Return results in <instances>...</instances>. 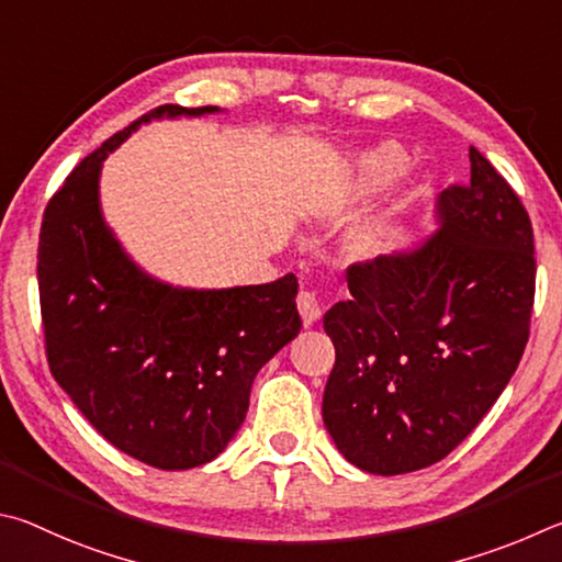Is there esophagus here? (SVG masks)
I'll return each instance as SVG.
<instances>
[{"label":"esophagus","instance_id":"esophagus-1","mask_svg":"<svg viewBox=\"0 0 562 562\" xmlns=\"http://www.w3.org/2000/svg\"><path fill=\"white\" fill-rule=\"evenodd\" d=\"M299 313H301V318H303V326H313V323L321 318L323 308H321V301L316 296V291L303 289L299 293Z\"/></svg>","mask_w":562,"mask_h":562}]
</instances>
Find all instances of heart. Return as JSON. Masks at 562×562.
I'll list each match as a JSON object with an SVG mask.
<instances>
[{
	"mask_svg": "<svg viewBox=\"0 0 562 562\" xmlns=\"http://www.w3.org/2000/svg\"><path fill=\"white\" fill-rule=\"evenodd\" d=\"M405 167L407 155L397 145L382 143L378 147H370V150L360 153L352 160L346 182L340 187V196L348 202L368 200V196L378 194L395 182L405 172ZM412 210H415V196L402 194L397 200H392L385 210L352 226L346 239L352 259L366 263L390 259L405 241L412 224Z\"/></svg>",
	"mask_w": 562,
	"mask_h": 562,
	"instance_id": "1",
	"label": "heart"
}]
</instances>
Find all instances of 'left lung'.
Wrapping results in <instances>:
<instances>
[{"mask_svg": "<svg viewBox=\"0 0 562 562\" xmlns=\"http://www.w3.org/2000/svg\"><path fill=\"white\" fill-rule=\"evenodd\" d=\"M471 182L439 194V229L348 269L350 299L323 328L336 366L323 422L342 457L397 476L457 449L514 375L536 296L533 226L476 147Z\"/></svg>", "mask_w": 562, "mask_h": 562, "instance_id": "1", "label": "left lung"}]
</instances>
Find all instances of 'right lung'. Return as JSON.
Segmentation results:
<instances>
[{"label": "right lung", "instance_id": "obj_1", "mask_svg": "<svg viewBox=\"0 0 562 562\" xmlns=\"http://www.w3.org/2000/svg\"><path fill=\"white\" fill-rule=\"evenodd\" d=\"M220 113L160 105L98 147L46 204L38 299L54 380L81 415L143 464L165 471L216 459L241 427L251 382L299 336V281L180 289L153 279L108 229L101 167L157 117Z\"/></svg>", "mask_w": 562, "mask_h": 562}]
</instances>
